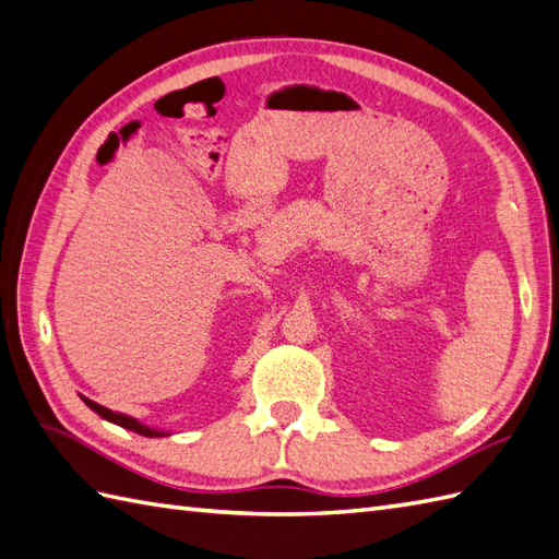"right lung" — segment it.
Listing matches in <instances>:
<instances>
[{
    "label": "right lung",
    "mask_w": 559,
    "mask_h": 559,
    "mask_svg": "<svg viewBox=\"0 0 559 559\" xmlns=\"http://www.w3.org/2000/svg\"><path fill=\"white\" fill-rule=\"evenodd\" d=\"M94 413L97 415H102L104 419H108V421H114V425H118V427H122V429H130V431H134V433H142V437H163V431H156V429H148V427H144V425H140L138 419H132V417H128V415H120V413H114V411H108V407H104V405H97L94 401H90V399H83Z\"/></svg>",
    "instance_id": "obj_1"
}]
</instances>
